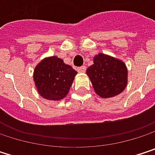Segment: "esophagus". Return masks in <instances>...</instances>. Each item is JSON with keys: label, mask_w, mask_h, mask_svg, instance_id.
<instances>
[{"label": "esophagus", "mask_w": 155, "mask_h": 155, "mask_svg": "<svg viewBox=\"0 0 155 155\" xmlns=\"http://www.w3.org/2000/svg\"><path fill=\"white\" fill-rule=\"evenodd\" d=\"M77 71L79 72V73H85V71H86V67H85V66H81V67L77 68Z\"/></svg>", "instance_id": "1"}]
</instances>
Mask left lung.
<instances>
[{"mask_svg": "<svg viewBox=\"0 0 155 155\" xmlns=\"http://www.w3.org/2000/svg\"><path fill=\"white\" fill-rule=\"evenodd\" d=\"M95 92L107 99L121 93L127 84V69L124 62L104 54L93 58V64L87 71Z\"/></svg>", "mask_w": 155, "mask_h": 155, "instance_id": "1", "label": "left lung"}]
</instances>
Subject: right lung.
<instances>
[{"label": "right lung", "instance_id": "right-lung-1", "mask_svg": "<svg viewBox=\"0 0 155 155\" xmlns=\"http://www.w3.org/2000/svg\"><path fill=\"white\" fill-rule=\"evenodd\" d=\"M76 74L77 72L61 58L51 56L36 66L33 78L41 97L48 101H60L69 92Z\"/></svg>", "mask_w": 155, "mask_h": 155}]
</instances>
